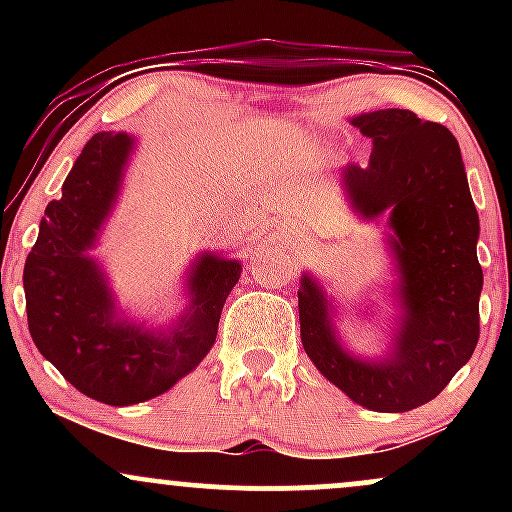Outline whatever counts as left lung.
Instances as JSON below:
<instances>
[{
	"label": "left lung",
	"mask_w": 512,
	"mask_h": 512,
	"mask_svg": "<svg viewBox=\"0 0 512 512\" xmlns=\"http://www.w3.org/2000/svg\"><path fill=\"white\" fill-rule=\"evenodd\" d=\"M373 139L366 168L344 170L354 207L368 219L390 214L402 272L404 320L385 361L349 356L334 339L327 298L310 276L298 291L301 342L315 368L361 407L409 411L431 402L479 342V216L457 139L411 110L358 115Z\"/></svg>",
	"instance_id": "8db88e82"
}]
</instances>
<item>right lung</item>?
Segmentation results:
<instances>
[{
    "instance_id": "add662e5",
    "label": "right lung",
    "mask_w": 512,
    "mask_h": 512,
    "mask_svg": "<svg viewBox=\"0 0 512 512\" xmlns=\"http://www.w3.org/2000/svg\"><path fill=\"white\" fill-rule=\"evenodd\" d=\"M132 139L98 132L76 158L40 221L23 267L28 330L38 351L86 397L127 407L173 387L209 354L221 308L240 279L238 260L202 255L190 276L192 305L170 334L115 320L98 267L86 257L120 190Z\"/></svg>"
}]
</instances>
